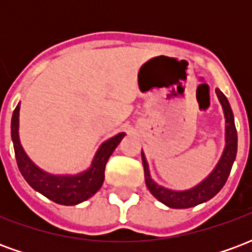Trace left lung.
Masks as SVG:
<instances>
[{
	"label": "left lung",
	"mask_w": 252,
	"mask_h": 252,
	"mask_svg": "<svg viewBox=\"0 0 252 252\" xmlns=\"http://www.w3.org/2000/svg\"><path fill=\"white\" fill-rule=\"evenodd\" d=\"M216 94L219 97V101L221 102L222 109H224V116H225V148L220 159V162L217 163L215 170L212 171V174L202 181L200 185L190 190L185 191H174V190L164 189L158 184H155L148 171L147 160L144 158V154L142 153L143 166H144V178H146V185L148 190L151 191V194L158 198L160 202H163L164 205L175 209H184V208H191V206L202 204L205 201L211 200L212 197L221 190V188L225 185L228 180V175L232 169L233 160L236 158V151H238V133L235 128V121H233V113L227 97L216 89Z\"/></svg>",
	"instance_id": "obj_1"
}]
</instances>
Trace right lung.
Here are the masks:
<instances>
[{
    "label": "right lung",
    "instance_id": "obj_1",
    "mask_svg": "<svg viewBox=\"0 0 252 252\" xmlns=\"http://www.w3.org/2000/svg\"><path fill=\"white\" fill-rule=\"evenodd\" d=\"M20 104L12 116V140L20 173L35 190L61 205H77L90 198L104 184V171L108 159L126 133H119L101 144L92 167L78 175H51L36 167L27 157L19 139Z\"/></svg>",
    "mask_w": 252,
    "mask_h": 252
}]
</instances>
